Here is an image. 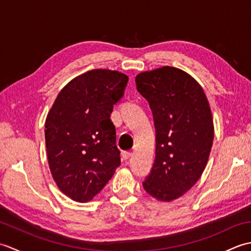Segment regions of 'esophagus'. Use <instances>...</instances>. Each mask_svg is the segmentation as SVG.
<instances>
[{
	"label": "esophagus",
	"instance_id": "1",
	"mask_svg": "<svg viewBox=\"0 0 251 251\" xmlns=\"http://www.w3.org/2000/svg\"><path fill=\"white\" fill-rule=\"evenodd\" d=\"M122 156L124 159H128L131 156V152L130 151H123Z\"/></svg>",
	"mask_w": 251,
	"mask_h": 251
}]
</instances>
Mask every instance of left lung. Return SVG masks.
<instances>
[{
    "instance_id": "8db88e82",
    "label": "left lung",
    "mask_w": 251,
    "mask_h": 251,
    "mask_svg": "<svg viewBox=\"0 0 251 251\" xmlns=\"http://www.w3.org/2000/svg\"><path fill=\"white\" fill-rule=\"evenodd\" d=\"M155 127V159L143 188L154 199L182 196L204 172L214 140V122L204 90L188 73L163 67L136 76Z\"/></svg>"
}]
</instances>
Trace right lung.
Here are the masks:
<instances>
[{"mask_svg": "<svg viewBox=\"0 0 251 251\" xmlns=\"http://www.w3.org/2000/svg\"><path fill=\"white\" fill-rule=\"evenodd\" d=\"M128 76L92 70L69 82L45 122L50 168L62 193L85 202L104 188L121 165L110 116L124 96Z\"/></svg>", "mask_w": 251, "mask_h": 251, "instance_id": "1", "label": "right lung"}]
</instances>
